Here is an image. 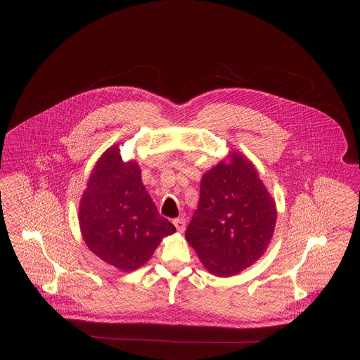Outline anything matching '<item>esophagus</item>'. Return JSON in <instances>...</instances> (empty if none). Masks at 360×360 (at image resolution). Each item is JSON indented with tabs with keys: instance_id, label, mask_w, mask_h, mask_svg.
<instances>
[{
	"instance_id": "obj_1",
	"label": "esophagus",
	"mask_w": 360,
	"mask_h": 360,
	"mask_svg": "<svg viewBox=\"0 0 360 360\" xmlns=\"http://www.w3.org/2000/svg\"><path fill=\"white\" fill-rule=\"evenodd\" d=\"M172 224L175 225V228H176V231L178 232H184L185 231V228H186V221H185V219H175Z\"/></svg>"
}]
</instances>
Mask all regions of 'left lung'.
I'll use <instances>...</instances> for the list:
<instances>
[{
    "label": "left lung",
    "mask_w": 360,
    "mask_h": 360,
    "mask_svg": "<svg viewBox=\"0 0 360 360\" xmlns=\"http://www.w3.org/2000/svg\"><path fill=\"white\" fill-rule=\"evenodd\" d=\"M275 223V201L255 166L233 151L204 174L185 238L209 273L231 276L264 254Z\"/></svg>",
    "instance_id": "8db88e82"
}]
</instances>
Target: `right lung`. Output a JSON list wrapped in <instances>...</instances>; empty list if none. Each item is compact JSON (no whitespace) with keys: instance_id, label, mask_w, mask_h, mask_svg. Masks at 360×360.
<instances>
[{"instance_id":"right-lung-1","label":"right lung","mask_w":360,"mask_h":360,"mask_svg":"<svg viewBox=\"0 0 360 360\" xmlns=\"http://www.w3.org/2000/svg\"><path fill=\"white\" fill-rule=\"evenodd\" d=\"M86 245L121 271H134L153 257L175 226L162 217L141 182L135 160L124 162L119 146L97 160L79 205Z\"/></svg>"}]
</instances>
